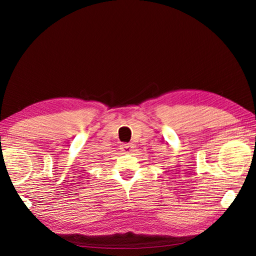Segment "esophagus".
Instances as JSON below:
<instances>
[{
	"label": "esophagus",
	"instance_id": "esophagus-1",
	"mask_svg": "<svg viewBox=\"0 0 256 256\" xmlns=\"http://www.w3.org/2000/svg\"><path fill=\"white\" fill-rule=\"evenodd\" d=\"M134 144H131V143H126V144H122V150L125 152H127V154H129V152H131L134 150Z\"/></svg>",
	"mask_w": 256,
	"mask_h": 256
}]
</instances>
